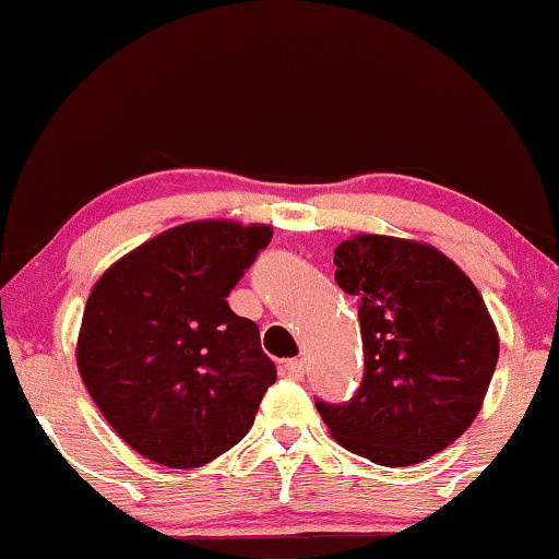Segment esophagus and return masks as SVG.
Masks as SVG:
<instances>
[{"label":"esophagus","mask_w":559,"mask_h":559,"mask_svg":"<svg viewBox=\"0 0 559 559\" xmlns=\"http://www.w3.org/2000/svg\"><path fill=\"white\" fill-rule=\"evenodd\" d=\"M282 373H285L287 379L300 381L305 377V361H300V358H287V361L282 364Z\"/></svg>","instance_id":"obj_1"}]
</instances>
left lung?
<instances>
[{
	"mask_svg": "<svg viewBox=\"0 0 559 559\" xmlns=\"http://www.w3.org/2000/svg\"><path fill=\"white\" fill-rule=\"evenodd\" d=\"M335 282L358 297L364 381L350 402H318L350 453L404 468L445 450L476 419L499 361L484 297L430 243L356 234L335 249Z\"/></svg>",
	"mask_w": 559,
	"mask_h": 559,
	"instance_id": "left-lung-1",
	"label": "left lung"
}]
</instances>
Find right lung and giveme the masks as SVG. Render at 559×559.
I'll list each match as a JSON object with an SVG mask.
<instances>
[{"label":"right lung","mask_w":559,"mask_h":559,"mask_svg":"<svg viewBox=\"0 0 559 559\" xmlns=\"http://www.w3.org/2000/svg\"><path fill=\"white\" fill-rule=\"evenodd\" d=\"M270 239L266 224L193 221L129 251L91 289L75 361L140 455L198 468L254 425L277 369L226 297Z\"/></svg>","instance_id":"add662e5"}]
</instances>
